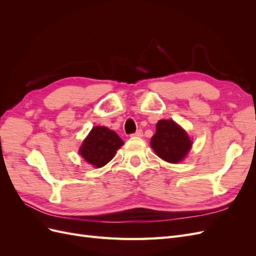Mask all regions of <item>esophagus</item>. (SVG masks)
Instances as JSON below:
<instances>
[{
  "label": "esophagus",
  "instance_id": "34e87169",
  "mask_svg": "<svg viewBox=\"0 0 256 256\" xmlns=\"http://www.w3.org/2000/svg\"><path fill=\"white\" fill-rule=\"evenodd\" d=\"M131 136H143V131L141 129H138L136 134H132Z\"/></svg>",
  "mask_w": 256,
  "mask_h": 256
}]
</instances>
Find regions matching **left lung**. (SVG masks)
<instances>
[{"label":"left lung","instance_id":"obj_1","mask_svg":"<svg viewBox=\"0 0 256 256\" xmlns=\"http://www.w3.org/2000/svg\"><path fill=\"white\" fill-rule=\"evenodd\" d=\"M150 145L158 156L171 164L182 161L191 148L188 134L173 120H159Z\"/></svg>","mask_w":256,"mask_h":256}]
</instances>
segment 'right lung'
Returning <instances> with one entry per match:
<instances>
[{
    "label": "right lung",
    "instance_id": "1",
    "mask_svg": "<svg viewBox=\"0 0 256 256\" xmlns=\"http://www.w3.org/2000/svg\"><path fill=\"white\" fill-rule=\"evenodd\" d=\"M124 144L114 131L106 127H94L85 138L81 148V156L88 164L102 168L109 162L120 147Z\"/></svg>",
    "mask_w": 256,
    "mask_h": 256
}]
</instances>
